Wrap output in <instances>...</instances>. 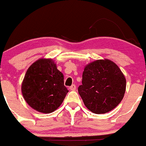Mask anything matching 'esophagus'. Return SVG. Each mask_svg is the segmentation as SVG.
<instances>
[{"label": "esophagus", "mask_w": 146, "mask_h": 146, "mask_svg": "<svg viewBox=\"0 0 146 146\" xmlns=\"http://www.w3.org/2000/svg\"><path fill=\"white\" fill-rule=\"evenodd\" d=\"M69 89H70V90H72V91H74V90H76V85L73 84L71 86H70V87H69Z\"/></svg>", "instance_id": "esophagus-1"}]
</instances>
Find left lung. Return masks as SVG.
<instances>
[{"instance_id":"left-lung-1","label":"left lung","mask_w":146,"mask_h":146,"mask_svg":"<svg viewBox=\"0 0 146 146\" xmlns=\"http://www.w3.org/2000/svg\"><path fill=\"white\" fill-rule=\"evenodd\" d=\"M78 94L94 113H106L121 102L126 91V78L120 68L108 59L92 62L84 68Z\"/></svg>"}]
</instances>
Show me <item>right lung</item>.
<instances>
[{
    "instance_id": "right-lung-1",
    "label": "right lung",
    "mask_w": 146,
    "mask_h": 146,
    "mask_svg": "<svg viewBox=\"0 0 146 146\" xmlns=\"http://www.w3.org/2000/svg\"><path fill=\"white\" fill-rule=\"evenodd\" d=\"M21 88L27 104L43 113L57 110L68 92L63 74L52 59L41 58L33 62L26 72Z\"/></svg>"
}]
</instances>
